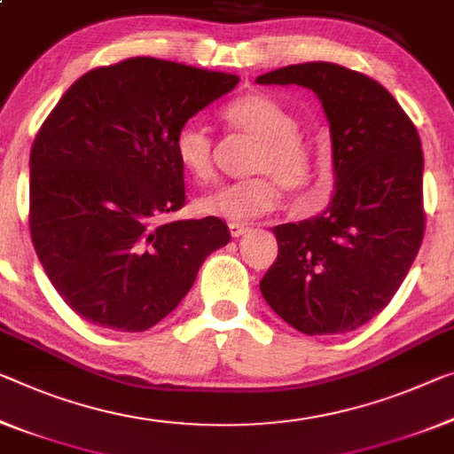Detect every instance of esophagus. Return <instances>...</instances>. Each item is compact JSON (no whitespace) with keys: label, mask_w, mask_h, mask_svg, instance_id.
I'll use <instances>...</instances> for the list:
<instances>
[{"label":"esophagus","mask_w":454,"mask_h":454,"mask_svg":"<svg viewBox=\"0 0 454 454\" xmlns=\"http://www.w3.org/2000/svg\"><path fill=\"white\" fill-rule=\"evenodd\" d=\"M247 231V227L243 225V223H229V233L233 237H239Z\"/></svg>","instance_id":"obj_1"}]
</instances>
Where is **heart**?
Returning a JSON list of instances; mask_svg holds the SVG:
<instances>
[{
	"mask_svg": "<svg viewBox=\"0 0 454 454\" xmlns=\"http://www.w3.org/2000/svg\"><path fill=\"white\" fill-rule=\"evenodd\" d=\"M221 120L237 136L254 139L246 170L254 176L223 184L197 200L205 215L247 221L274 211L280 203V188L300 192L315 172V154L300 134L292 111L268 93L235 97L221 109ZM180 166L199 180L215 178V139L203 125L186 121L172 139Z\"/></svg>",
	"mask_w": 454,
	"mask_h": 454,
	"instance_id": "obj_1",
	"label": "heart"
}]
</instances>
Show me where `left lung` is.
Wrapping results in <instances>:
<instances>
[{"label": "left lung", "mask_w": 454, "mask_h": 454, "mask_svg": "<svg viewBox=\"0 0 454 454\" xmlns=\"http://www.w3.org/2000/svg\"><path fill=\"white\" fill-rule=\"evenodd\" d=\"M255 81L315 90L329 120L334 170L323 213L274 227L278 257L262 294L304 334L359 329L394 298L424 237L416 125L378 81L334 62L290 65Z\"/></svg>", "instance_id": "8db88e82"}]
</instances>
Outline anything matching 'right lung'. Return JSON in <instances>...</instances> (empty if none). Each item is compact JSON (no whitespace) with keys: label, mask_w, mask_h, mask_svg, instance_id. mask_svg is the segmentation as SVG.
<instances>
[{"label":"right lung","mask_w":454,"mask_h":454,"mask_svg":"<svg viewBox=\"0 0 454 454\" xmlns=\"http://www.w3.org/2000/svg\"><path fill=\"white\" fill-rule=\"evenodd\" d=\"M239 76L152 57L97 67L60 97L30 152V235L60 298L87 323L139 333L186 296L229 243L186 205L172 139Z\"/></svg>","instance_id":"obj_1"}]
</instances>
